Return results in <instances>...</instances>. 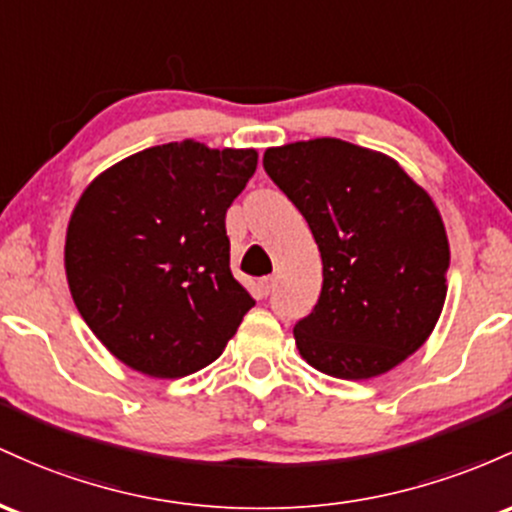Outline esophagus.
Returning a JSON list of instances; mask_svg holds the SVG:
<instances>
[{
	"mask_svg": "<svg viewBox=\"0 0 512 512\" xmlns=\"http://www.w3.org/2000/svg\"><path fill=\"white\" fill-rule=\"evenodd\" d=\"M273 285H275V278H273V275H266V278H261V280H258V295H261V297H268V295H271Z\"/></svg>",
	"mask_w": 512,
	"mask_h": 512,
	"instance_id": "34e87169",
	"label": "esophagus"
}]
</instances>
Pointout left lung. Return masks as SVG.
<instances>
[{
	"mask_svg": "<svg viewBox=\"0 0 512 512\" xmlns=\"http://www.w3.org/2000/svg\"><path fill=\"white\" fill-rule=\"evenodd\" d=\"M263 169L312 229L324 283L295 324L300 355L367 380L426 343L447 295L450 244L430 195L394 162L336 137L263 154Z\"/></svg>",
	"mask_w": 512,
	"mask_h": 512,
	"instance_id": "8db88e82",
	"label": "left lung"
}]
</instances>
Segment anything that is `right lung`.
Here are the masks:
<instances>
[{"mask_svg":"<svg viewBox=\"0 0 512 512\" xmlns=\"http://www.w3.org/2000/svg\"><path fill=\"white\" fill-rule=\"evenodd\" d=\"M256 164V149L169 142L111 166L82 193L67 227V283L120 363L176 380L220 358L256 304L229 268L225 229Z\"/></svg>","mask_w":512,"mask_h":512,"instance_id":"1","label":"right lung"}]
</instances>
